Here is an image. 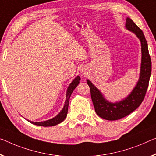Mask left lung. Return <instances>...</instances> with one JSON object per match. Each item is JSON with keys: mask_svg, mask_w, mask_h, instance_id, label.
I'll use <instances>...</instances> for the list:
<instances>
[{"mask_svg": "<svg viewBox=\"0 0 156 156\" xmlns=\"http://www.w3.org/2000/svg\"><path fill=\"white\" fill-rule=\"evenodd\" d=\"M126 26L128 30L135 33L142 44V57L140 77L133 92L123 101L111 103L107 101L98 88L89 80H87L95 112L100 117L109 121H116L123 118L140 106L144 99L151 73V60L148 53L147 42L142 30L129 17L126 19Z\"/></svg>", "mask_w": 156, "mask_h": 156, "instance_id": "1", "label": "left lung"}]
</instances>
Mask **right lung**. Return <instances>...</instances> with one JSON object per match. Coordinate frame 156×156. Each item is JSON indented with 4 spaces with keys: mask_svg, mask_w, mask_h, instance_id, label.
I'll use <instances>...</instances> for the list:
<instances>
[{
    "mask_svg": "<svg viewBox=\"0 0 156 156\" xmlns=\"http://www.w3.org/2000/svg\"><path fill=\"white\" fill-rule=\"evenodd\" d=\"M80 76H77L76 77L75 80L73 81L67 90V94H66V102H65V105L63 109H62V111L60 112V113L57 115L56 117L54 118L48 120L46 121L43 122H32L30 121L31 123L34 124V125L37 126H40L43 127H49V126H54L57 125V124H59L61 123L62 121H63L66 117L67 116V114H68V105H69V102H70V98L72 94V93L73 92V90L77 86V85L80 83Z\"/></svg>",
    "mask_w": 156,
    "mask_h": 156,
    "instance_id": "obj_1",
    "label": "right lung"
}]
</instances>
